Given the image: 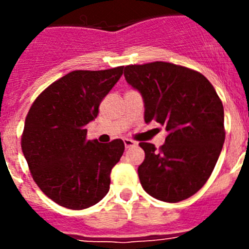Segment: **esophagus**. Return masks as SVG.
<instances>
[{"instance_id":"1","label":"esophagus","mask_w":249,"mask_h":249,"mask_svg":"<svg viewBox=\"0 0 249 249\" xmlns=\"http://www.w3.org/2000/svg\"><path fill=\"white\" fill-rule=\"evenodd\" d=\"M123 143H124V147H126V148H129V147L136 146V144H137V142L129 140V138H124V140H123Z\"/></svg>"}]
</instances>
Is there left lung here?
<instances>
[{
    "mask_svg": "<svg viewBox=\"0 0 249 249\" xmlns=\"http://www.w3.org/2000/svg\"><path fill=\"white\" fill-rule=\"evenodd\" d=\"M124 78L141 93L144 122L166 126L160 149L141 142L138 167L143 190L169 203L183 201L210 178L224 143L223 105L203 74L168 62L124 67Z\"/></svg>",
    "mask_w": 249,
    "mask_h": 249,
    "instance_id": "left-lung-1",
    "label": "left lung"
}]
</instances>
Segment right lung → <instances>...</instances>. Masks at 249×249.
<instances>
[{"label": "right lung", "mask_w": 249, "mask_h": 249, "mask_svg": "<svg viewBox=\"0 0 249 249\" xmlns=\"http://www.w3.org/2000/svg\"><path fill=\"white\" fill-rule=\"evenodd\" d=\"M122 73L123 67L70 72L31 106L22 152L37 186L59 206L85 210L108 193L124 143L87 141L86 124L97 117L98 106Z\"/></svg>", "instance_id": "right-lung-1"}]
</instances>
